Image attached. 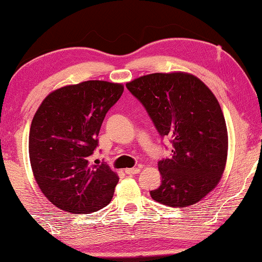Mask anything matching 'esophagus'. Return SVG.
<instances>
[{"label":"esophagus","mask_w":262,"mask_h":262,"mask_svg":"<svg viewBox=\"0 0 262 262\" xmlns=\"http://www.w3.org/2000/svg\"><path fill=\"white\" fill-rule=\"evenodd\" d=\"M141 169L139 168H127V169H125V173L127 175H135V174H138Z\"/></svg>","instance_id":"34e87169"}]
</instances>
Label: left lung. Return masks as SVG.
<instances>
[{"label": "left lung", "mask_w": 262, "mask_h": 262, "mask_svg": "<svg viewBox=\"0 0 262 262\" xmlns=\"http://www.w3.org/2000/svg\"><path fill=\"white\" fill-rule=\"evenodd\" d=\"M126 88L173 144L171 156L159 161L162 181L151 198L173 207L198 203L216 187L227 162V125L216 96L185 73L145 75Z\"/></svg>", "instance_id": "8db88e82"}]
</instances>
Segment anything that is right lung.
<instances>
[{"mask_svg": "<svg viewBox=\"0 0 262 262\" xmlns=\"http://www.w3.org/2000/svg\"><path fill=\"white\" fill-rule=\"evenodd\" d=\"M123 84L85 81L52 92L35 112L30 160L37 184L53 205L91 213L108 205L118 184L106 163L91 164L106 113L120 99Z\"/></svg>", "mask_w": 262, "mask_h": 262, "instance_id": "obj_1", "label": "right lung"}]
</instances>
